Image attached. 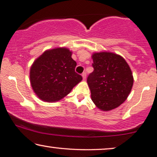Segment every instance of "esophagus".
<instances>
[{
  "label": "esophagus",
  "instance_id": "34e87169",
  "mask_svg": "<svg viewBox=\"0 0 157 157\" xmlns=\"http://www.w3.org/2000/svg\"><path fill=\"white\" fill-rule=\"evenodd\" d=\"M82 76L83 79H85L86 78V72H84L82 74Z\"/></svg>",
  "mask_w": 157,
  "mask_h": 157
}]
</instances>
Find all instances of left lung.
I'll return each mask as SVG.
<instances>
[{
    "instance_id": "left-lung-1",
    "label": "left lung",
    "mask_w": 157,
    "mask_h": 157,
    "mask_svg": "<svg viewBox=\"0 0 157 157\" xmlns=\"http://www.w3.org/2000/svg\"><path fill=\"white\" fill-rule=\"evenodd\" d=\"M94 71L87 77L91 98L97 107L109 111L119 107L131 92L134 79L122 57L112 52L92 55Z\"/></svg>"
}]
</instances>
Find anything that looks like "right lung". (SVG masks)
<instances>
[{"mask_svg":"<svg viewBox=\"0 0 157 157\" xmlns=\"http://www.w3.org/2000/svg\"><path fill=\"white\" fill-rule=\"evenodd\" d=\"M67 48L47 50L35 59L30 71V83L42 100H61L79 83L82 77L75 72L76 62Z\"/></svg>","mask_w":157,"mask_h":157,"instance_id":"right-lung-1","label":"right lung"}]
</instances>
